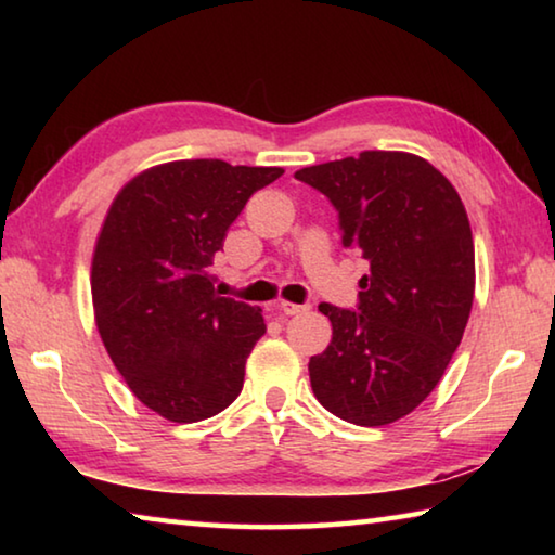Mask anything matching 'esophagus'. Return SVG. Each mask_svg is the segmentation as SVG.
Segmentation results:
<instances>
[{"label":"esophagus","mask_w":555,"mask_h":555,"mask_svg":"<svg viewBox=\"0 0 555 555\" xmlns=\"http://www.w3.org/2000/svg\"><path fill=\"white\" fill-rule=\"evenodd\" d=\"M279 311L284 313V315H296V313L308 311V306H298V304H291V300H281Z\"/></svg>","instance_id":"esophagus-1"}]
</instances>
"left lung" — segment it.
Masks as SVG:
<instances>
[{
  "label": "left lung",
  "instance_id": "obj_1",
  "mask_svg": "<svg viewBox=\"0 0 555 555\" xmlns=\"http://www.w3.org/2000/svg\"><path fill=\"white\" fill-rule=\"evenodd\" d=\"M296 178L333 203L343 247L370 264L357 311L318 306L333 340L308 362L313 393L347 424H393L436 389L463 340L475 296L465 205L438 168L406 152H362Z\"/></svg>",
  "mask_w": 555,
  "mask_h": 555
}]
</instances>
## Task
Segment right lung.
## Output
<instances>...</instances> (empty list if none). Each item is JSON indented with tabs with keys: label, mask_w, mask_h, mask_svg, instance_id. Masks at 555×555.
Returning a JSON list of instances; mask_svg holds the SVG:
<instances>
[{
	"label": "right lung",
	"mask_w": 555,
	"mask_h": 555,
	"mask_svg": "<svg viewBox=\"0 0 555 555\" xmlns=\"http://www.w3.org/2000/svg\"><path fill=\"white\" fill-rule=\"evenodd\" d=\"M276 166L171 162L112 201L92 255V308L109 360L146 409L173 424L210 418L240 397L267 333L261 308L224 298L210 264L230 224Z\"/></svg>",
	"instance_id": "obj_1"
}]
</instances>
